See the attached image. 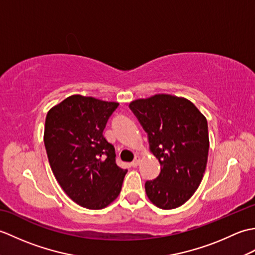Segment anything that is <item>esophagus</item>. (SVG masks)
Here are the masks:
<instances>
[{
	"instance_id": "esophagus-1",
	"label": "esophagus",
	"mask_w": 255,
	"mask_h": 255,
	"mask_svg": "<svg viewBox=\"0 0 255 255\" xmlns=\"http://www.w3.org/2000/svg\"><path fill=\"white\" fill-rule=\"evenodd\" d=\"M140 161H141V156H140V155H136V156H134L133 161L131 162V165H132L133 167L138 166V165H139V163H140Z\"/></svg>"
}]
</instances>
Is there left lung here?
<instances>
[{
  "label": "left lung",
  "instance_id": "obj_1",
  "mask_svg": "<svg viewBox=\"0 0 255 255\" xmlns=\"http://www.w3.org/2000/svg\"><path fill=\"white\" fill-rule=\"evenodd\" d=\"M129 107L161 164L159 176L144 184L148 198L161 209L180 207L203 180L209 150L207 119L191 101L170 94L132 101Z\"/></svg>",
  "mask_w": 255,
  "mask_h": 255
}]
</instances>
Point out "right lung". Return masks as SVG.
Wrapping results in <instances>:
<instances>
[{
    "instance_id": "1",
    "label": "right lung",
    "mask_w": 255,
    "mask_h": 255,
    "mask_svg": "<svg viewBox=\"0 0 255 255\" xmlns=\"http://www.w3.org/2000/svg\"><path fill=\"white\" fill-rule=\"evenodd\" d=\"M118 105L77 94L46 116L44 142L53 175L74 203L88 209L112 204L127 173L116 164L115 148L103 136Z\"/></svg>"
}]
</instances>
